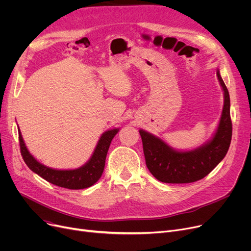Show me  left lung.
Here are the masks:
<instances>
[{"label": "left lung", "mask_w": 251, "mask_h": 251, "mask_svg": "<svg viewBox=\"0 0 251 251\" xmlns=\"http://www.w3.org/2000/svg\"><path fill=\"white\" fill-rule=\"evenodd\" d=\"M224 91V107L214 137L202 147L193 151H178L161 138L144 130H139L144 157L150 172L164 183H191L208 175L225 157L232 138L230 96L217 70Z\"/></svg>", "instance_id": "left-lung-1"}]
</instances>
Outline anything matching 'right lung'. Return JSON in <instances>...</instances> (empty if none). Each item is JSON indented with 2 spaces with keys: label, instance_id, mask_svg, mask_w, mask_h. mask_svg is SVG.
Instances as JSON below:
<instances>
[{
  "label": "right lung",
  "instance_id": "add662e5",
  "mask_svg": "<svg viewBox=\"0 0 251 251\" xmlns=\"http://www.w3.org/2000/svg\"><path fill=\"white\" fill-rule=\"evenodd\" d=\"M118 131L119 129L115 128L102 133L89 161L75 170H55L38 163L26 149L21 132L18 129L20 151L27 167L48 182L63 188L84 189L94 185L101 177L111 141Z\"/></svg>",
  "mask_w": 251,
  "mask_h": 251
}]
</instances>
